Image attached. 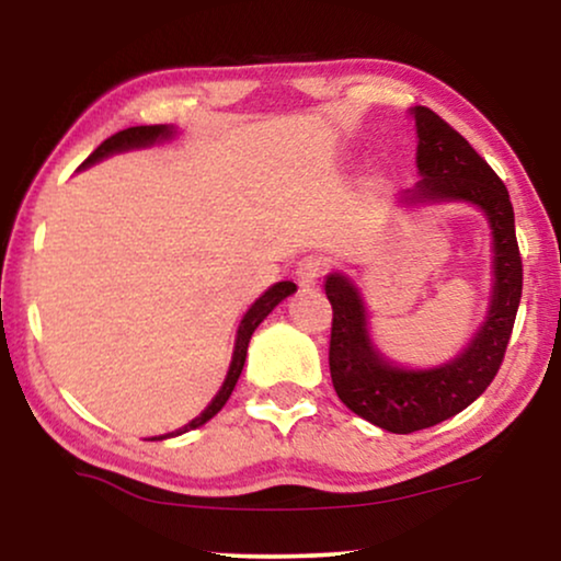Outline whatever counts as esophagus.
Masks as SVG:
<instances>
[{"instance_id":"1","label":"esophagus","mask_w":561,"mask_h":561,"mask_svg":"<svg viewBox=\"0 0 561 561\" xmlns=\"http://www.w3.org/2000/svg\"><path fill=\"white\" fill-rule=\"evenodd\" d=\"M324 267H327V260H321L319 255L301 257L296 263V278L301 286H311V283H317L319 275L324 273Z\"/></svg>"}]
</instances>
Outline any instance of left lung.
I'll return each instance as SVG.
<instances>
[{"mask_svg": "<svg viewBox=\"0 0 561 561\" xmlns=\"http://www.w3.org/2000/svg\"><path fill=\"white\" fill-rule=\"evenodd\" d=\"M419 135L416 165L424 175L405 191L413 202H470L488 214L493 227L495 286L482 329L470 347L434 370H401L386 363L367 336L363 298L334 273L327 278L332 304L329 373L340 401L370 424L393 434L436 426L482 396L501 370L524 288V265L516 219L505 183L470 142L428 106L413 110Z\"/></svg>", "mask_w": 561, "mask_h": 561, "instance_id": "1", "label": "left lung"}]
</instances>
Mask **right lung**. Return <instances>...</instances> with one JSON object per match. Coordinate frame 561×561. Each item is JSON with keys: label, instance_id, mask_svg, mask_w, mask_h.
I'll use <instances>...</instances> for the list:
<instances>
[{"label": "right lung", "instance_id": "1", "mask_svg": "<svg viewBox=\"0 0 561 561\" xmlns=\"http://www.w3.org/2000/svg\"><path fill=\"white\" fill-rule=\"evenodd\" d=\"M173 129L165 127V125H142V127H127L122 129V133L106 137V140L99 145V148L91 152V156L83 160V165H91L96 163V160H102L106 156H112V152H119V150H129V148H145V145H152L156 140H165V137H171ZM296 290V283L290 280H283V283H275L273 288H267L263 296L257 298L255 304L250 306V311L244 313V319L240 321V329H237V342H234V355H232V365H229V373L225 382H221L219 393L211 398V403L206 405V409L198 413L194 421H188L186 426L179 428L175 434H183V432H191V428H198L202 424H206L211 416H217L221 411V405L229 401V396H232V390L237 386V378H240L242 367H244V357H248V344H250V336L255 332L260 321H263L267 313H271L275 306H278L283 298L290 296ZM171 436V434H168ZM158 439H165V436H158Z\"/></svg>", "mask_w": 561, "mask_h": 561}]
</instances>
